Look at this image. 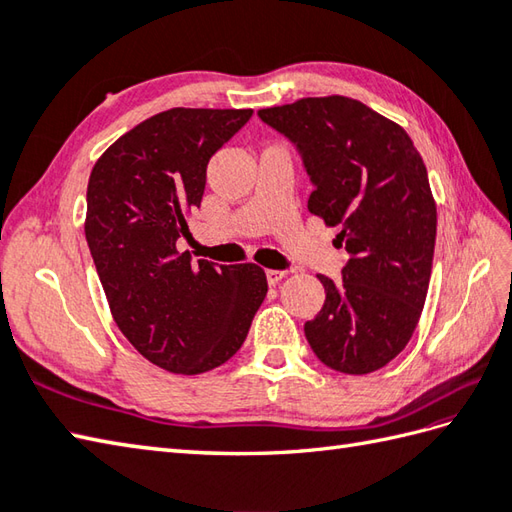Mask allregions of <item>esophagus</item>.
<instances>
[{
  "mask_svg": "<svg viewBox=\"0 0 512 512\" xmlns=\"http://www.w3.org/2000/svg\"><path fill=\"white\" fill-rule=\"evenodd\" d=\"M286 277V270H266V281L270 286H275V284H279L281 279Z\"/></svg>",
  "mask_w": 512,
  "mask_h": 512,
  "instance_id": "34e87169",
  "label": "esophagus"
}]
</instances>
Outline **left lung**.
Masks as SVG:
<instances>
[{"instance_id":"1","label":"left lung","mask_w":512,"mask_h":512,"mask_svg":"<svg viewBox=\"0 0 512 512\" xmlns=\"http://www.w3.org/2000/svg\"><path fill=\"white\" fill-rule=\"evenodd\" d=\"M257 116L297 147L308 211L339 226L343 281L319 275L321 312L303 325L312 352L343 374L385 367L409 343L427 299L436 202L405 129L347 96L268 107Z\"/></svg>"}]
</instances>
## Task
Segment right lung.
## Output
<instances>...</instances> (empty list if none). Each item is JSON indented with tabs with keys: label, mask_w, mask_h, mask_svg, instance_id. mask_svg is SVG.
<instances>
[{
	"label": "right lung",
	"mask_w": 512,
	"mask_h": 512,
	"mask_svg": "<svg viewBox=\"0 0 512 512\" xmlns=\"http://www.w3.org/2000/svg\"><path fill=\"white\" fill-rule=\"evenodd\" d=\"M250 116L173 107L123 134L90 173L85 239L112 317L147 361L173 374L226 363L268 292L255 264H191L176 248L211 156Z\"/></svg>",
	"instance_id": "1"
}]
</instances>
